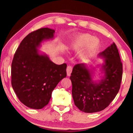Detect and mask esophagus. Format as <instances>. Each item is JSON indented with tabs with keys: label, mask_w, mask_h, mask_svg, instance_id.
Instances as JSON below:
<instances>
[{
	"label": "esophagus",
	"mask_w": 133,
	"mask_h": 133,
	"mask_svg": "<svg viewBox=\"0 0 133 133\" xmlns=\"http://www.w3.org/2000/svg\"><path fill=\"white\" fill-rule=\"evenodd\" d=\"M72 71V67L71 66H68L66 68V73L68 76H70L71 75V73Z\"/></svg>",
	"instance_id": "esophagus-1"
}]
</instances>
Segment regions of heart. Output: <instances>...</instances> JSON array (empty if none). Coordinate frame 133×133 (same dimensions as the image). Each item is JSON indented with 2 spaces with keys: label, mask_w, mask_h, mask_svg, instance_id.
<instances>
[{
  "label": "heart",
  "mask_w": 133,
  "mask_h": 133,
  "mask_svg": "<svg viewBox=\"0 0 133 133\" xmlns=\"http://www.w3.org/2000/svg\"><path fill=\"white\" fill-rule=\"evenodd\" d=\"M85 46H87V48L79 55V58L82 61H86L92 56L98 48V42L89 34H77L70 43L68 48L72 51H77Z\"/></svg>",
  "instance_id": "obj_1"
}]
</instances>
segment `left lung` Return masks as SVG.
I'll use <instances>...</instances> for the list:
<instances>
[{"instance_id":"obj_1","label":"left lung","mask_w":133,"mask_h":133,"mask_svg":"<svg viewBox=\"0 0 133 133\" xmlns=\"http://www.w3.org/2000/svg\"><path fill=\"white\" fill-rule=\"evenodd\" d=\"M98 57L104 59L100 65L101 79L93 80L94 69L85 64L76 65L70 77L75 104L85 113H96L107 108L120 88L122 64L116 44L113 43L99 53Z\"/></svg>"}]
</instances>
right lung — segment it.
<instances>
[{
    "label": "right lung",
    "instance_id": "add662e5",
    "mask_svg": "<svg viewBox=\"0 0 133 133\" xmlns=\"http://www.w3.org/2000/svg\"><path fill=\"white\" fill-rule=\"evenodd\" d=\"M55 31L42 28L29 34L17 49L11 65V84L19 100L34 109L48 104L52 93L66 76V64L57 65L39 48L54 39Z\"/></svg>",
    "mask_w": 133,
    "mask_h": 133
}]
</instances>
